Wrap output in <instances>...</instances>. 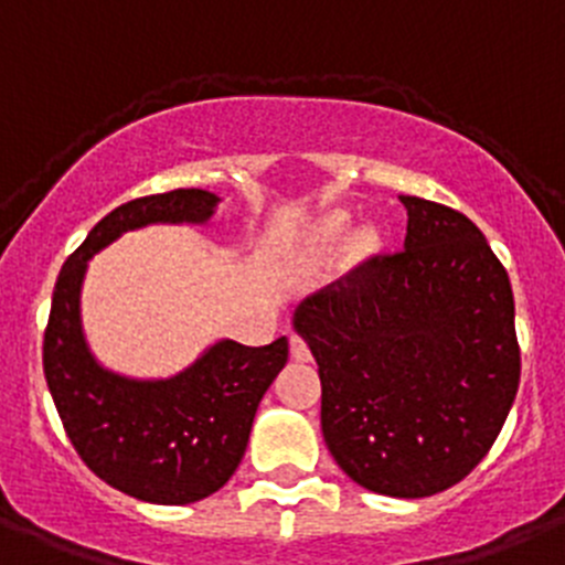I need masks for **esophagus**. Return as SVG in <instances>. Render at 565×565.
Returning a JSON list of instances; mask_svg holds the SVG:
<instances>
[{"label": "esophagus", "mask_w": 565, "mask_h": 565, "mask_svg": "<svg viewBox=\"0 0 565 565\" xmlns=\"http://www.w3.org/2000/svg\"><path fill=\"white\" fill-rule=\"evenodd\" d=\"M289 354H292L295 362H309V360H312V351H309L307 340H303V337H298V334H295L292 340H289Z\"/></svg>", "instance_id": "34e87169"}]
</instances>
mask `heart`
<instances>
[{
  "label": "heart",
  "mask_w": 565,
  "mask_h": 565,
  "mask_svg": "<svg viewBox=\"0 0 565 565\" xmlns=\"http://www.w3.org/2000/svg\"><path fill=\"white\" fill-rule=\"evenodd\" d=\"M345 228H348V214H345V211H334V214H329V217H326L323 223L315 228V242H318V245H323V247L334 245V242L342 239ZM376 242H379L376 231L362 228L360 234H356L354 247L360 253H365V250H371V247H376Z\"/></svg>",
  "instance_id": "obj_1"
}]
</instances>
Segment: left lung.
I'll list each match as a JSON object with an SVG mask.
<instances>
[{
    "label": "left lung",
    "instance_id": "8db88e82",
    "mask_svg": "<svg viewBox=\"0 0 565 565\" xmlns=\"http://www.w3.org/2000/svg\"><path fill=\"white\" fill-rule=\"evenodd\" d=\"M404 250L300 300L292 326L318 362L320 426L362 488L424 499L479 466L521 379L508 270L449 205L402 194Z\"/></svg>",
    "mask_w": 565,
    "mask_h": 565
}]
</instances>
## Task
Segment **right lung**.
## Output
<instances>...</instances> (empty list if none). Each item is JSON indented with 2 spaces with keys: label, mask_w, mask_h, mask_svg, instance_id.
I'll return each mask as SVG.
<instances>
[{
  "label": "right lung",
  "mask_w": 565,
  "mask_h": 565,
  "mask_svg": "<svg viewBox=\"0 0 565 565\" xmlns=\"http://www.w3.org/2000/svg\"><path fill=\"white\" fill-rule=\"evenodd\" d=\"M220 198L175 189L130 200L99 220L61 267L44 331V376L68 440L110 488L150 504H192L234 477L258 402L289 356L287 337L262 348L217 340L181 373L130 379L97 362L83 334L88 258L147 225H203Z\"/></svg>",
  "instance_id": "add662e5"
}]
</instances>
